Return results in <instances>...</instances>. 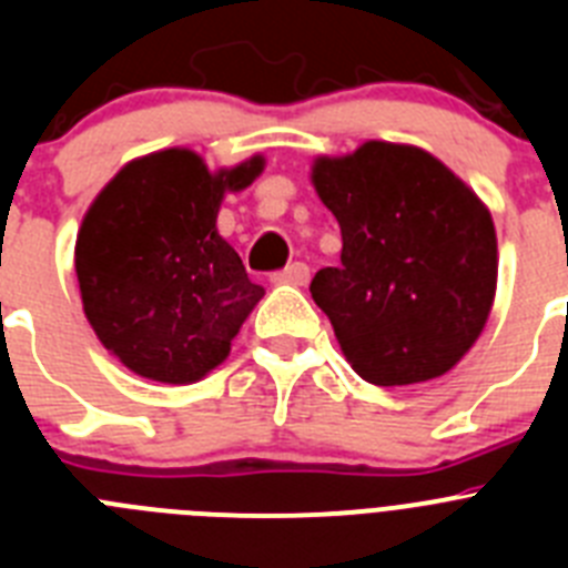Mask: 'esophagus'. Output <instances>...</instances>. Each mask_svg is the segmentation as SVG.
<instances>
[{
  "label": "esophagus",
  "instance_id": "1",
  "mask_svg": "<svg viewBox=\"0 0 568 568\" xmlns=\"http://www.w3.org/2000/svg\"><path fill=\"white\" fill-rule=\"evenodd\" d=\"M275 284H290V287H304L310 281V267L304 264V261H295V264H290L287 270H281V273L273 275Z\"/></svg>",
  "mask_w": 568,
  "mask_h": 568
}]
</instances>
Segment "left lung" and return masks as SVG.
Segmentation results:
<instances>
[{"mask_svg": "<svg viewBox=\"0 0 568 568\" xmlns=\"http://www.w3.org/2000/svg\"><path fill=\"white\" fill-rule=\"evenodd\" d=\"M313 187L338 219L341 264L310 293L344 358L375 386L446 375L471 349L498 287V235L475 190L415 144L318 155Z\"/></svg>", "mask_w": 568, "mask_h": 568, "instance_id": "1", "label": "left lung"}]
</instances>
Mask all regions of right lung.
<instances>
[{"label":"right lung","instance_id":"right-lung-1","mask_svg":"<svg viewBox=\"0 0 568 568\" xmlns=\"http://www.w3.org/2000/svg\"><path fill=\"white\" fill-rule=\"evenodd\" d=\"M264 155L210 170L168 148L124 164L77 235V278L90 327L130 373L195 384L230 355L264 287L219 235L224 195L241 193Z\"/></svg>","mask_w":568,"mask_h":568}]
</instances>
